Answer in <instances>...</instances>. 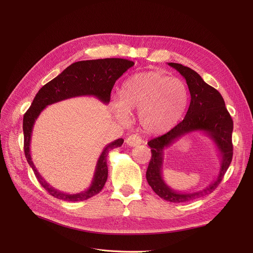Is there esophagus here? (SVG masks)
Instances as JSON below:
<instances>
[{
    "mask_svg": "<svg viewBox=\"0 0 253 253\" xmlns=\"http://www.w3.org/2000/svg\"><path fill=\"white\" fill-rule=\"evenodd\" d=\"M141 142H142L141 138L137 135H134V134H132V135H130L126 138V143L128 145H130V147H136V145L140 144Z\"/></svg>",
    "mask_w": 253,
    "mask_h": 253,
    "instance_id": "esophagus-1",
    "label": "esophagus"
}]
</instances>
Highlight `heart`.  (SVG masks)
Instances as JSON below:
<instances>
[{"label":"heart","mask_w":253,"mask_h":253,"mask_svg":"<svg viewBox=\"0 0 253 253\" xmlns=\"http://www.w3.org/2000/svg\"><path fill=\"white\" fill-rule=\"evenodd\" d=\"M188 101L189 91L181 80L151 71L130 77L113 108L122 121L128 119L129 112L138 111L140 127L148 133L161 134L178 123Z\"/></svg>","instance_id":"1"}]
</instances>
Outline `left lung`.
I'll return each instance as SVG.
<instances>
[{
    "instance_id": "left-lung-1",
    "label": "left lung",
    "mask_w": 253,
    "mask_h": 253,
    "mask_svg": "<svg viewBox=\"0 0 253 253\" xmlns=\"http://www.w3.org/2000/svg\"><path fill=\"white\" fill-rule=\"evenodd\" d=\"M187 81L191 102L184 119L162 136L148 142L152 158L147 170V180L153 191L169 202H188L213 192L223 178L233 158V120L225 108L220 93L211 87L198 73L180 63L168 62ZM200 130L215 142L222 159L218 177L208 187L193 193H180L171 189L162 175L164 150L185 134Z\"/></svg>"
}]
</instances>
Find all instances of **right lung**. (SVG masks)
Wrapping results in <instances>:
<instances>
[{
	"label": "right lung",
	"mask_w": 253,
	"mask_h": 253,
	"mask_svg": "<svg viewBox=\"0 0 253 253\" xmlns=\"http://www.w3.org/2000/svg\"><path fill=\"white\" fill-rule=\"evenodd\" d=\"M133 65V61L122 58L78 61L68 66L61 74L51 80L37 93L30 109L23 116L24 154L26 160L35 172L37 179L51 196L64 201L78 202L87 200L97 195L108 179L106 158L110 151L121 147L124 139L118 138L105 145L97 160L92 182L87 190L78 194H66L51 187L39 173L32 161L31 139L35 122L40 114L46 106L52 103L78 96H94L101 102L108 104L111 100V92L116 81Z\"/></svg>",
	"instance_id": "add662e5"
}]
</instances>
